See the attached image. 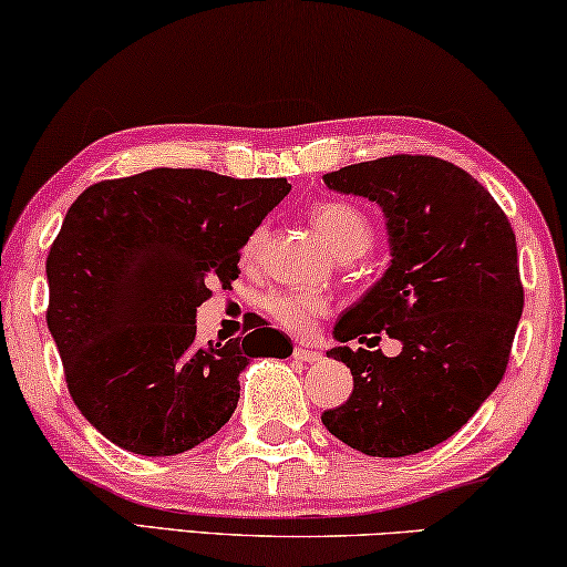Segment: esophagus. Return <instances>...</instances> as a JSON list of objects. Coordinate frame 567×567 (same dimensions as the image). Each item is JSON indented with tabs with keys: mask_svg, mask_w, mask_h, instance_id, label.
I'll return each mask as SVG.
<instances>
[{
	"mask_svg": "<svg viewBox=\"0 0 567 567\" xmlns=\"http://www.w3.org/2000/svg\"><path fill=\"white\" fill-rule=\"evenodd\" d=\"M292 355L298 358V361H302V363H318L320 358H322V353H318V350H312V348H305V346H295Z\"/></svg>",
	"mask_w": 567,
	"mask_h": 567,
	"instance_id": "1",
	"label": "esophagus"
}]
</instances>
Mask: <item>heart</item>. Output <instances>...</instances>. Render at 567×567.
Instances as JSON below:
<instances>
[{"mask_svg":"<svg viewBox=\"0 0 567 567\" xmlns=\"http://www.w3.org/2000/svg\"><path fill=\"white\" fill-rule=\"evenodd\" d=\"M312 221L330 249L338 257H355L371 247L373 227L363 209H358L350 202H320L310 212ZM265 241V229L259 227L249 235L241 247V259L251 262L259 255V247ZM330 302L326 295L310 290H272L262 298V310L272 318L277 326L290 332H308L320 316H326Z\"/></svg>","mask_w":567,"mask_h":567,"instance_id":"b5f03b06","label":"heart"}]
</instances>
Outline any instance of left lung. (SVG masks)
<instances>
[{
	"mask_svg": "<svg viewBox=\"0 0 567 567\" xmlns=\"http://www.w3.org/2000/svg\"><path fill=\"white\" fill-rule=\"evenodd\" d=\"M328 188L381 204L391 267L336 322L328 358L353 373V393L322 413L340 442L371 456H409L446 442L497 389L525 292L507 214L464 168L396 154L322 176ZM385 331L399 357L353 351Z\"/></svg>",
	"mask_w": 567,
	"mask_h": 567,
	"instance_id": "obj_1",
	"label": "left lung"
}]
</instances>
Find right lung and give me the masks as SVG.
I'll use <instances>...</instances> for the list:
<instances>
[{"label": "right lung", "mask_w": 567, "mask_h": 567, "mask_svg": "<svg viewBox=\"0 0 567 567\" xmlns=\"http://www.w3.org/2000/svg\"><path fill=\"white\" fill-rule=\"evenodd\" d=\"M287 192L285 178L151 168L70 206L48 255V328L75 406L115 446L194 449L231 419L251 358L292 353L262 318L245 338L196 343L209 285L237 280L239 249Z\"/></svg>", "instance_id": "obj_1"}]
</instances>
